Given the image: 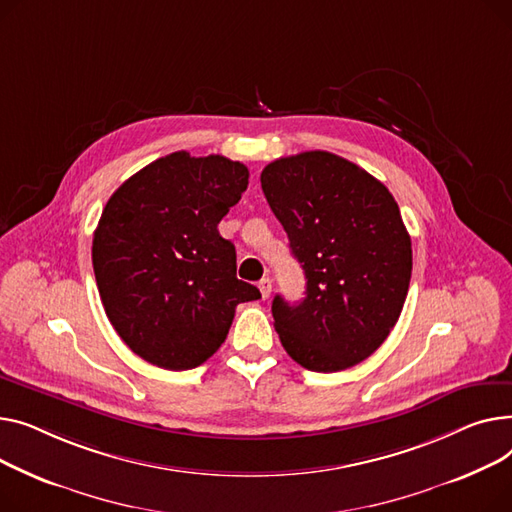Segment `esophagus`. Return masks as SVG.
<instances>
[{
  "label": "esophagus",
  "instance_id": "34e87169",
  "mask_svg": "<svg viewBox=\"0 0 512 512\" xmlns=\"http://www.w3.org/2000/svg\"><path fill=\"white\" fill-rule=\"evenodd\" d=\"M258 289H260V293H262V297H264V299H266V297H270V291H273V281H270L268 277L260 279Z\"/></svg>",
  "mask_w": 512,
  "mask_h": 512
}]
</instances>
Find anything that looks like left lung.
Listing matches in <instances>:
<instances>
[{
    "label": "left lung",
    "mask_w": 512,
    "mask_h": 512,
    "mask_svg": "<svg viewBox=\"0 0 512 512\" xmlns=\"http://www.w3.org/2000/svg\"><path fill=\"white\" fill-rule=\"evenodd\" d=\"M262 192L306 275V297L273 299L285 351L312 372L370 357L397 324L411 281V237L393 194L326 150L268 163Z\"/></svg>",
    "instance_id": "8db88e82"
}]
</instances>
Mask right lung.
I'll return each mask as SVG.
<instances>
[{
	"mask_svg": "<svg viewBox=\"0 0 512 512\" xmlns=\"http://www.w3.org/2000/svg\"><path fill=\"white\" fill-rule=\"evenodd\" d=\"M244 163L177 150L107 200L93 237L105 314L148 364L190 370L227 339L237 304L260 291L235 277V246L217 225L248 188Z\"/></svg>",
	"mask_w": 512,
	"mask_h": 512,
	"instance_id": "obj_1",
	"label": "right lung"
}]
</instances>
